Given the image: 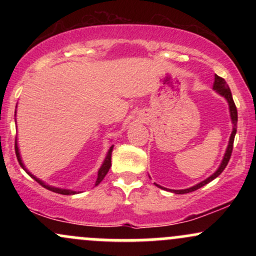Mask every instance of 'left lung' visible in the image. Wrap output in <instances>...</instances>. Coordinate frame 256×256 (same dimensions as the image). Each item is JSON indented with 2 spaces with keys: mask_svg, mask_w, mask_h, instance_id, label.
Returning <instances> with one entry per match:
<instances>
[{
  "mask_svg": "<svg viewBox=\"0 0 256 256\" xmlns=\"http://www.w3.org/2000/svg\"><path fill=\"white\" fill-rule=\"evenodd\" d=\"M213 89L216 91V92H219L220 95L224 96V98L228 100V106H230V114H231V120H232V124H234V130H232V134H231V137H230V142H228V149H226V152H225V156L222 158V165L218 170H216V173H213L212 176H210V178H207L206 180L201 182V183H198V185H195V186L192 188H189V189H184V190H171L174 194H188V192H195V190L200 189V188H202L204 185L208 184L210 182H212L213 179H216L218 176L222 174V172L224 171L225 167L228 166V161H230V158H231V154H232V149H234V136H236V131H237V120H238V116H237V108H236V104H234V98H232V94H231V90L230 88H228V85L226 84L225 79L219 77V76L216 74V80H214V85H213ZM156 186L161 188V189H165V188L160 186V185L156 184ZM167 190V189H165Z\"/></svg>",
  "mask_w": 256,
  "mask_h": 256,
  "instance_id": "obj_1",
  "label": "left lung"
}]
</instances>
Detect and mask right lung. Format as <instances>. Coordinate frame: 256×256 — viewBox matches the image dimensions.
Returning <instances> with one entry per match:
<instances>
[{
	"label": "right lung",
	"instance_id": "1",
	"mask_svg": "<svg viewBox=\"0 0 256 256\" xmlns=\"http://www.w3.org/2000/svg\"><path fill=\"white\" fill-rule=\"evenodd\" d=\"M112 152H113V146H112L110 150H108V154H107V156H106V160H104V165H102V166H101V168L98 170V180H96V184H95V185H98L100 183H101V182L104 180V178L106 177V174H107L108 171H110V166H112V161H110V160H112ZM16 155L18 161H19L20 166H22V168L25 170V167H24V165H22V158H20V155H19V149H18L16 143ZM25 171H26V170H25ZM26 172H28V171H26ZM28 176H31V178H34V180L37 182V183H40V185H42V186L46 188V189L50 190V192H56V194H61V195H74V194H76V192H72V190L58 189V188L49 186V185H46V184H44L42 180H40V179H37L36 177H34V176H32L30 172H28Z\"/></svg>",
	"mask_w": 256,
	"mask_h": 256
}]
</instances>
